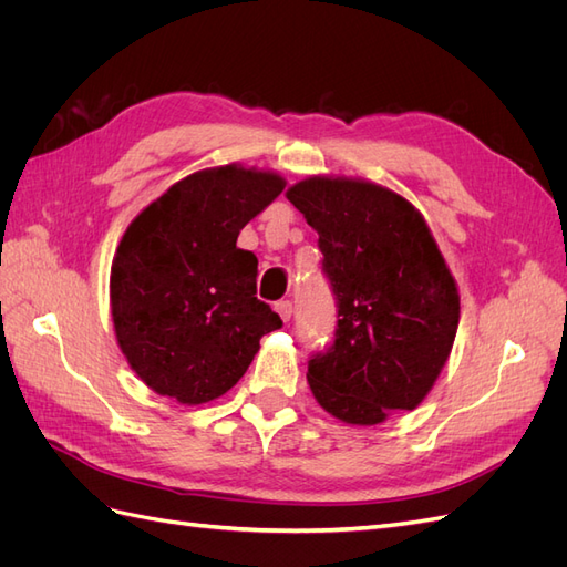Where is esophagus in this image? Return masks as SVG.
Here are the masks:
<instances>
[{
	"mask_svg": "<svg viewBox=\"0 0 567 567\" xmlns=\"http://www.w3.org/2000/svg\"><path fill=\"white\" fill-rule=\"evenodd\" d=\"M274 310L279 312V317L284 321H290V317H293V302H290V300H279L277 305H274Z\"/></svg>",
	"mask_w": 567,
	"mask_h": 567,
	"instance_id": "34e87169",
	"label": "esophagus"
}]
</instances>
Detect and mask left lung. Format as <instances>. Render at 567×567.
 Wrapping results in <instances>:
<instances>
[{
    "label": "left lung",
    "instance_id": "obj_1",
    "mask_svg": "<svg viewBox=\"0 0 567 567\" xmlns=\"http://www.w3.org/2000/svg\"><path fill=\"white\" fill-rule=\"evenodd\" d=\"M286 198L319 234L338 300L333 346L307 367L315 400L352 425L416 409L447 364L461 312L423 215L390 188L352 177H307Z\"/></svg>",
    "mask_w": 567,
    "mask_h": 567
}]
</instances>
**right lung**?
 <instances>
[{
	"label": "right lung",
	"instance_id": "1",
	"mask_svg": "<svg viewBox=\"0 0 567 567\" xmlns=\"http://www.w3.org/2000/svg\"><path fill=\"white\" fill-rule=\"evenodd\" d=\"M286 186L269 169H198L132 219L111 265L117 346L163 398L205 404L231 390L281 329L255 298L257 257L236 248L248 221Z\"/></svg>",
	"mask_w": 567,
	"mask_h": 567
}]
</instances>
